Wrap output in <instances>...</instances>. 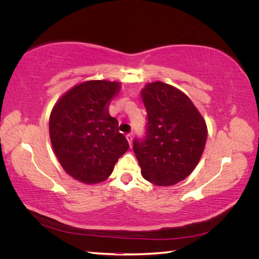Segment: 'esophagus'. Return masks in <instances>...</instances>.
<instances>
[{
	"label": "esophagus",
	"instance_id": "obj_1",
	"mask_svg": "<svg viewBox=\"0 0 259 259\" xmlns=\"http://www.w3.org/2000/svg\"><path fill=\"white\" fill-rule=\"evenodd\" d=\"M126 139H127V143L130 145V147L132 146V136L131 135H126Z\"/></svg>",
	"mask_w": 259,
	"mask_h": 259
}]
</instances>
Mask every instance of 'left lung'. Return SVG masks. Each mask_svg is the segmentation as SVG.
I'll list each match as a JSON object with an SVG mask.
<instances>
[{
    "instance_id": "8db88e82",
    "label": "left lung",
    "mask_w": 259,
    "mask_h": 259,
    "mask_svg": "<svg viewBox=\"0 0 259 259\" xmlns=\"http://www.w3.org/2000/svg\"><path fill=\"white\" fill-rule=\"evenodd\" d=\"M142 98L147 110L146 133L133 143L142 175L156 186L175 185L199 163L206 124L189 97L171 85L149 83Z\"/></svg>"
}]
</instances>
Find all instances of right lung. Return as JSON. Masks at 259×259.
I'll return each instance as SVG.
<instances>
[{"label":"right lung","mask_w":259,"mask_h":259,"mask_svg":"<svg viewBox=\"0 0 259 259\" xmlns=\"http://www.w3.org/2000/svg\"><path fill=\"white\" fill-rule=\"evenodd\" d=\"M120 83L88 81L74 86L53 108L51 143L67 173L84 184H98L111 175L116 161L130 148L117 132L108 104Z\"/></svg>","instance_id":"right-lung-1"}]
</instances>
